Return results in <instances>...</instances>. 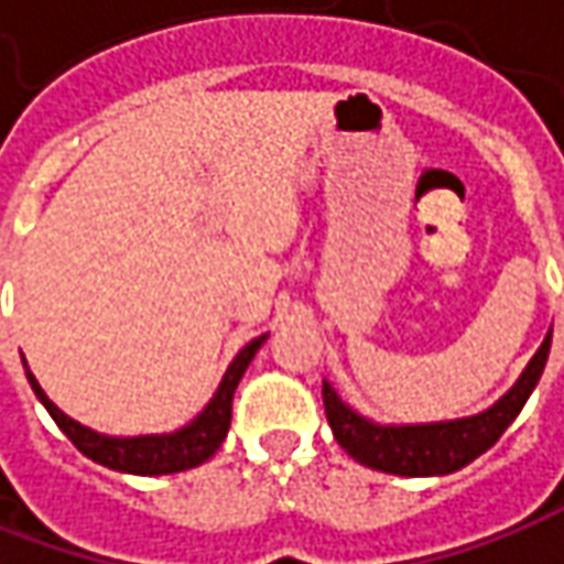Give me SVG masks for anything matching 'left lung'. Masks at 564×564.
I'll list each match as a JSON object with an SVG mask.
<instances>
[{
    "label": "left lung",
    "instance_id": "left-lung-1",
    "mask_svg": "<svg viewBox=\"0 0 564 564\" xmlns=\"http://www.w3.org/2000/svg\"><path fill=\"white\" fill-rule=\"evenodd\" d=\"M550 346H553V330L543 337L534 359L524 365V371L512 387L490 409L477 415L421 421V424H380L375 417L356 412L349 402H343L330 380H324L321 387L324 412L337 443L365 468L399 477L453 475L458 468L471 465L477 456H484L506 434V427L518 417L543 378Z\"/></svg>",
    "mask_w": 564,
    "mask_h": 564
}]
</instances>
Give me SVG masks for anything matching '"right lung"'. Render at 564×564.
Wrapping results in <instances>:
<instances>
[{
    "label": "right lung",
    "instance_id": "1",
    "mask_svg": "<svg viewBox=\"0 0 564 564\" xmlns=\"http://www.w3.org/2000/svg\"><path fill=\"white\" fill-rule=\"evenodd\" d=\"M268 334L249 340L234 356V361L227 365L218 390L212 393V399L205 402V409L196 417H189L184 427L177 431H167V434H137V437H115V434H102V431H93L87 424L74 421L65 415L50 397L46 390L40 387V380L33 378V371L28 368L24 359V375L30 380V390L36 393V399L46 405V412L52 421L62 427V434L93 462L106 465L111 471H124V475H177L186 468H196L208 458L218 453V446L230 431V402H234V390L246 375L249 361L256 359V352L262 349Z\"/></svg>",
    "mask_w": 564,
    "mask_h": 564
}]
</instances>
